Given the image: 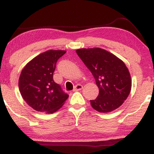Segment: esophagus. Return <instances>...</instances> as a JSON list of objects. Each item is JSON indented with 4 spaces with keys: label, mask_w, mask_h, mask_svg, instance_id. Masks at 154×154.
<instances>
[{
    "label": "esophagus",
    "mask_w": 154,
    "mask_h": 154,
    "mask_svg": "<svg viewBox=\"0 0 154 154\" xmlns=\"http://www.w3.org/2000/svg\"><path fill=\"white\" fill-rule=\"evenodd\" d=\"M82 88H83V87H82V85H79V84H78V85H76L75 87V88H74L73 91L76 92V91H80V90H82Z\"/></svg>",
    "instance_id": "34e87169"
}]
</instances>
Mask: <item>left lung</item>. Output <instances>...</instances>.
<instances>
[{"label":"left lung","mask_w":154,"mask_h":154,"mask_svg":"<svg viewBox=\"0 0 154 154\" xmlns=\"http://www.w3.org/2000/svg\"><path fill=\"white\" fill-rule=\"evenodd\" d=\"M91 72L99 89L92 107L101 113L119 108L128 98L132 87L130 72L125 63L109 51L100 48H81L76 51Z\"/></svg>","instance_id":"left-lung-1"}]
</instances>
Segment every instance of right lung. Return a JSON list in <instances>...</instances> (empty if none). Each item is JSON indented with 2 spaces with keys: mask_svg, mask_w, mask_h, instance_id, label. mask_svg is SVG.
Here are the masks:
<instances>
[{
  "mask_svg": "<svg viewBox=\"0 0 154 154\" xmlns=\"http://www.w3.org/2000/svg\"><path fill=\"white\" fill-rule=\"evenodd\" d=\"M65 53L61 50L42 53L26 63L21 72L19 91L23 99L35 110L52 114L68 98L69 95L53 79L56 62Z\"/></svg>",
  "mask_w": 154,
  "mask_h": 154,
  "instance_id": "add662e5",
  "label": "right lung"
}]
</instances>
